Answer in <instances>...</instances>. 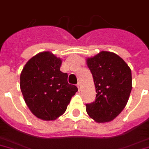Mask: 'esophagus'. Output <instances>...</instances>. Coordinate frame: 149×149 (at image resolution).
I'll list each match as a JSON object with an SVG mask.
<instances>
[{"instance_id":"obj_1","label":"esophagus","mask_w":149,"mask_h":149,"mask_svg":"<svg viewBox=\"0 0 149 149\" xmlns=\"http://www.w3.org/2000/svg\"><path fill=\"white\" fill-rule=\"evenodd\" d=\"M77 88H78V90H79V91H81V84L77 83Z\"/></svg>"}]
</instances>
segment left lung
<instances>
[{"label": "left lung", "mask_w": 149, "mask_h": 149, "mask_svg": "<svg viewBox=\"0 0 149 149\" xmlns=\"http://www.w3.org/2000/svg\"><path fill=\"white\" fill-rule=\"evenodd\" d=\"M96 89L95 101L86 104V110L97 123L113 120L123 111L132 91L131 69L113 52L101 51L87 58Z\"/></svg>", "instance_id": "1"}]
</instances>
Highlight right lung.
<instances>
[{
    "label": "right lung",
    "instance_id": "1",
    "mask_svg": "<svg viewBox=\"0 0 149 149\" xmlns=\"http://www.w3.org/2000/svg\"><path fill=\"white\" fill-rule=\"evenodd\" d=\"M62 60L49 51L39 52L26 62L20 74V90L33 115L55 120L65 112L77 88L68 83L60 71Z\"/></svg>",
    "mask_w": 149,
    "mask_h": 149
}]
</instances>
